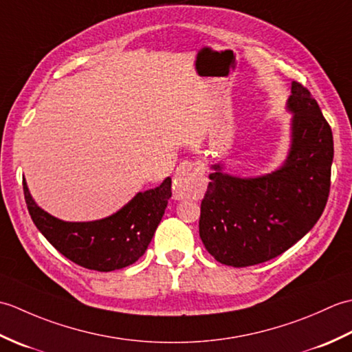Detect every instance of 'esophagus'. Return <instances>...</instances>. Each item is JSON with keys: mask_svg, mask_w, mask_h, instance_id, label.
<instances>
[{"mask_svg": "<svg viewBox=\"0 0 352 352\" xmlns=\"http://www.w3.org/2000/svg\"><path fill=\"white\" fill-rule=\"evenodd\" d=\"M175 189L180 195L197 197L204 190V170L197 163L184 160L177 168Z\"/></svg>", "mask_w": 352, "mask_h": 352, "instance_id": "esophagus-1", "label": "esophagus"}]
</instances>
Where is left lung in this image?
<instances>
[{
    "label": "left lung",
    "instance_id": "8db88e82",
    "mask_svg": "<svg viewBox=\"0 0 352 352\" xmlns=\"http://www.w3.org/2000/svg\"><path fill=\"white\" fill-rule=\"evenodd\" d=\"M287 109L292 145L280 169L239 178L213 164L201 203L199 237L222 265L245 267L280 256L302 239L330 195L331 126L307 87L294 81Z\"/></svg>",
    "mask_w": 352,
    "mask_h": 352
}]
</instances>
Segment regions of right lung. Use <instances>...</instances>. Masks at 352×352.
<instances>
[{"label": "right lung", "instance_id": "add662e5", "mask_svg": "<svg viewBox=\"0 0 352 352\" xmlns=\"http://www.w3.org/2000/svg\"><path fill=\"white\" fill-rule=\"evenodd\" d=\"M28 213L45 239L78 266L110 272L133 265L144 256L170 198V178L159 188L139 192L121 210L94 222H65L37 206L27 188Z\"/></svg>", "mask_w": 352, "mask_h": 352}]
</instances>
